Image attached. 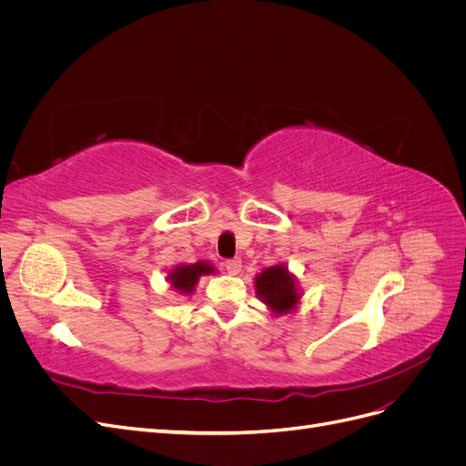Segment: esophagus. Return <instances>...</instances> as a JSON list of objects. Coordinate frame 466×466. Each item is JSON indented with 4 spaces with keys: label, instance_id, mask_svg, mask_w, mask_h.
I'll return each mask as SVG.
<instances>
[{
    "label": "esophagus",
    "instance_id": "esophagus-1",
    "mask_svg": "<svg viewBox=\"0 0 466 466\" xmlns=\"http://www.w3.org/2000/svg\"><path fill=\"white\" fill-rule=\"evenodd\" d=\"M223 266H225V270H228V274H231V276H235V274L241 272V260H238V258H229V260H225V262H223Z\"/></svg>",
    "mask_w": 466,
    "mask_h": 466
}]
</instances>
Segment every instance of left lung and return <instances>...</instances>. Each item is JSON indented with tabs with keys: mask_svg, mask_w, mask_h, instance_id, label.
Here are the masks:
<instances>
[{
	"mask_svg": "<svg viewBox=\"0 0 466 466\" xmlns=\"http://www.w3.org/2000/svg\"><path fill=\"white\" fill-rule=\"evenodd\" d=\"M255 284L258 298L270 307L276 315H286L293 311L295 305L299 303L298 286H295V279L284 264L266 268V270H262L257 276Z\"/></svg>",
	"mask_w": 466,
	"mask_h": 466,
	"instance_id": "obj_1",
	"label": "left lung"
}]
</instances>
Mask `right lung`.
Wrapping results in <instances>:
<instances>
[{
	"mask_svg": "<svg viewBox=\"0 0 466 466\" xmlns=\"http://www.w3.org/2000/svg\"><path fill=\"white\" fill-rule=\"evenodd\" d=\"M214 270L216 268L208 262H196L188 266L180 264L171 274H168V281H171V286L180 293H190L196 288V284H198L200 276L211 274Z\"/></svg>",
	"mask_w": 466,
	"mask_h": 466,
	"instance_id": "add662e5",
	"label": "right lung"
}]
</instances>
